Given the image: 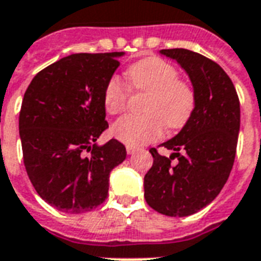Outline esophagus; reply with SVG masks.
Returning a JSON list of instances; mask_svg holds the SVG:
<instances>
[{
	"label": "esophagus",
	"mask_w": 261,
	"mask_h": 261,
	"mask_svg": "<svg viewBox=\"0 0 261 261\" xmlns=\"http://www.w3.org/2000/svg\"><path fill=\"white\" fill-rule=\"evenodd\" d=\"M126 150L128 154H134V153L138 150V148H135V146H130V145H128V146H126Z\"/></svg>",
	"instance_id": "obj_1"
}]
</instances>
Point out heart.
<instances>
[{"mask_svg": "<svg viewBox=\"0 0 261 261\" xmlns=\"http://www.w3.org/2000/svg\"><path fill=\"white\" fill-rule=\"evenodd\" d=\"M130 86L145 91L142 115H127L112 126V135L130 146L149 144L164 133L180 130L196 108V91L179 79L178 69L159 57H146L127 69ZM130 89L120 77L112 76L104 90V107L109 115H119L127 107Z\"/></svg>", "mask_w": 261, "mask_h": 261, "instance_id": "b5f03b06", "label": "heart"}]
</instances>
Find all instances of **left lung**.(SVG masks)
Returning <instances> with one entry per match:
<instances>
[{
    "label": "left lung",
    "mask_w": 261,
    "mask_h": 261,
    "mask_svg": "<svg viewBox=\"0 0 261 261\" xmlns=\"http://www.w3.org/2000/svg\"><path fill=\"white\" fill-rule=\"evenodd\" d=\"M188 72L196 108L178 135L149 152L153 164L144 178L148 205L166 216H189L216 198L231 172L240 133V99L223 68L188 49H163ZM177 159L176 163L172 160Z\"/></svg>",
    "instance_id": "obj_1"
}]
</instances>
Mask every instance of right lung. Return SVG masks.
I'll use <instances>...</instances> for the list:
<instances>
[{
	"label": "right lung",
	"instance_id": "1",
	"mask_svg": "<svg viewBox=\"0 0 261 261\" xmlns=\"http://www.w3.org/2000/svg\"><path fill=\"white\" fill-rule=\"evenodd\" d=\"M124 53H76L34 76L23 97L19 133L23 160L42 200L83 214L107 200L111 171L126 159L117 139L95 141L108 128L104 90Z\"/></svg>",
	"mask_w": 261,
	"mask_h": 261
}]
</instances>
